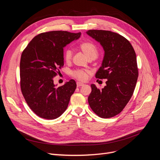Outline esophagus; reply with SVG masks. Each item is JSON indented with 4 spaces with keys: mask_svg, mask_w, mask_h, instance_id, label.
<instances>
[{
    "mask_svg": "<svg viewBox=\"0 0 160 160\" xmlns=\"http://www.w3.org/2000/svg\"><path fill=\"white\" fill-rule=\"evenodd\" d=\"M83 83H80V82H77V86L78 87V88H80V87H81V86H83Z\"/></svg>",
    "mask_w": 160,
    "mask_h": 160,
    "instance_id": "esophagus-1",
    "label": "esophagus"
}]
</instances>
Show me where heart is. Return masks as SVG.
I'll use <instances>...</instances> for the list:
<instances>
[{"instance_id":"b5f03b06","label":"heart","mask_w":160,"mask_h":160,"mask_svg":"<svg viewBox=\"0 0 160 160\" xmlns=\"http://www.w3.org/2000/svg\"><path fill=\"white\" fill-rule=\"evenodd\" d=\"M79 50L89 60H93L98 57V49L93 42L90 41H84L81 42L79 46ZM72 52L70 49L65 51L64 54V59L67 63H69L72 60ZM89 72L83 70H75L72 72V76L79 81H84L88 79Z\"/></svg>"}]
</instances>
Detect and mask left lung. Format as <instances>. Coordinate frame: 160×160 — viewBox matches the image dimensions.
<instances>
[{
  "label": "left lung",
  "instance_id": "left-lung-1",
  "mask_svg": "<svg viewBox=\"0 0 160 160\" xmlns=\"http://www.w3.org/2000/svg\"><path fill=\"white\" fill-rule=\"evenodd\" d=\"M87 34L103 48L102 65L95 77L107 79L101 89L91 85L88 102L99 117L112 118L122 112L133 95L138 77L136 55L129 41L118 33L89 30Z\"/></svg>",
  "mask_w": 160,
  "mask_h": 160
}]
</instances>
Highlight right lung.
<instances>
[{
    "mask_svg": "<svg viewBox=\"0 0 160 160\" xmlns=\"http://www.w3.org/2000/svg\"><path fill=\"white\" fill-rule=\"evenodd\" d=\"M81 32L54 31L34 37L22 52L20 83L22 95L31 110L47 119L59 118L68 107L77 88L71 79L60 87L53 78L64 65L63 48L79 38Z\"/></svg>",
    "mask_w": 160,
    "mask_h": 160,
    "instance_id": "1",
    "label": "right lung"
}]
</instances>
